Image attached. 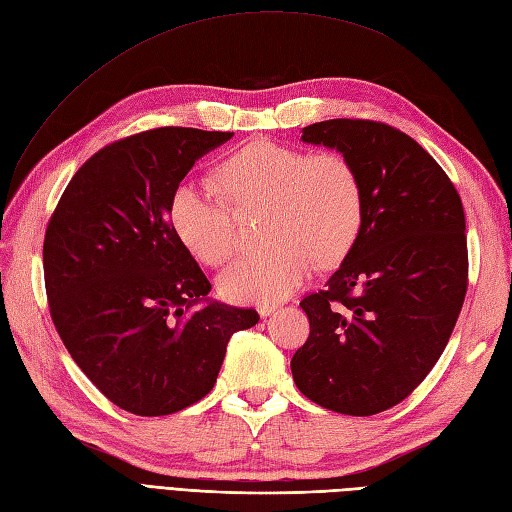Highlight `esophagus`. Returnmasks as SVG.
I'll return each instance as SVG.
<instances>
[{
  "mask_svg": "<svg viewBox=\"0 0 512 512\" xmlns=\"http://www.w3.org/2000/svg\"><path fill=\"white\" fill-rule=\"evenodd\" d=\"M276 308H278L276 304H260V306H258V315H260V317H269Z\"/></svg>",
  "mask_w": 512,
  "mask_h": 512,
  "instance_id": "obj_1",
  "label": "esophagus"
}]
</instances>
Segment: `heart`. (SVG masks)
<instances>
[{
	"label": "heart",
	"instance_id": "b5f03b06",
	"mask_svg": "<svg viewBox=\"0 0 512 512\" xmlns=\"http://www.w3.org/2000/svg\"><path fill=\"white\" fill-rule=\"evenodd\" d=\"M219 182L236 208L267 206L265 249L243 256L219 278L223 297L271 304L302 286L315 265L332 267L350 252L363 223V189L339 152L256 141L219 165ZM173 232L193 256L221 267L239 239L232 208L210 182L184 180L169 202Z\"/></svg>",
	"mask_w": 512,
	"mask_h": 512
}]
</instances>
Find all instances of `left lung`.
Returning a JSON list of instances; mask_svg holds the SVG:
<instances>
[{
	"label": "left lung",
	"instance_id": "obj_1",
	"mask_svg": "<svg viewBox=\"0 0 512 512\" xmlns=\"http://www.w3.org/2000/svg\"><path fill=\"white\" fill-rule=\"evenodd\" d=\"M302 141L352 162L363 223L326 289L299 302L310 334L293 380L334 413L376 415L406 400L450 341L469 273L463 202L439 162L386 123L319 121Z\"/></svg>",
	"mask_w": 512,
	"mask_h": 512
}]
</instances>
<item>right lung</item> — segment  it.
I'll return each instance as SVG.
<instances>
[{
	"label": "right lung",
	"instance_id": "1",
	"mask_svg": "<svg viewBox=\"0 0 512 512\" xmlns=\"http://www.w3.org/2000/svg\"><path fill=\"white\" fill-rule=\"evenodd\" d=\"M232 132L156 128L99 149L47 223L45 291L76 365L112 404L171 415L210 393L230 336L252 308L213 302L173 232L169 202L197 158Z\"/></svg>",
	"mask_w": 512,
	"mask_h": 512
}]
</instances>
